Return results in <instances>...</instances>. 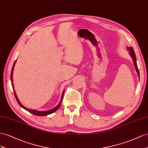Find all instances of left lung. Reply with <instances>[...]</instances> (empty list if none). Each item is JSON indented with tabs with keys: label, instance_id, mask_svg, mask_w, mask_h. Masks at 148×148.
Wrapping results in <instances>:
<instances>
[{
	"label": "left lung",
	"instance_id": "obj_1",
	"mask_svg": "<svg viewBox=\"0 0 148 148\" xmlns=\"http://www.w3.org/2000/svg\"><path fill=\"white\" fill-rule=\"evenodd\" d=\"M128 49L129 51V53L130 54L131 57H132L133 58V61L134 62V66L135 67V69H136V71L137 72V73L138 74V76L140 77V72H139V70H138V66H137V63H136V55H135V53H134V50L133 49L132 47H130V48H128Z\"/></svg>",
	"mask_w": 148,
	"mask_h": 148
}]
</instances>
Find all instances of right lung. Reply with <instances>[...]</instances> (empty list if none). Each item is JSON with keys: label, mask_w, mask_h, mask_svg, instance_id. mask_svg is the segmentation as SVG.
Here are the masks:
<instances>
[{"label": "right lung", "mask_w": 148, "mask_h": 148, "mask_svg": "<svg viewBox=\"0 0 148 148\" xmlns=\"http://www.w3.org/2000/svg\"><path fill=\"white\" fill-rule=\"evenodd\" d=\"M16 60L15 61L14 64L13 65V67H12V71H11V74H10V80H11V82H12V87H13V90H14V95H15V99L16 100V101H17V102L18 103L19 105L21 107H22L23 108H24L25 110H26L27 111L30 112L31 113L33 114V115H37V116H46V115H49V114H51L54 112H55L56 110H58V109L60 108V107L61 106V102H62V100L63 99V97H64V90H63L62 92V96H61V100L60 103H59V104L57 105V106L56 107L53 108V109H51L49 110H47V111H43V112H41V111H38V110H30V109H28L26 107H25L23 105H22V103H21L20 102V101L18 100V98H17V96H16L15 92V90L14 88V84H13V82H12V81H13V79H12V77H13V72H14V66H15V62H16Z\"/></svg>", "instance_id": "right-lung-1"}]
</instances>
